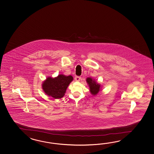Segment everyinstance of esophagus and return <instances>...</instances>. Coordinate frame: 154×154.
<instances>
[{"mask_svg": "<svg viewBox=\"0 0 154 154\" xmlns=\"http://www.w3.org/2000/svg\"><path fill=\"white\" fill-rule=\"evenodd\" d=\"M75 79L76 81L79 82L81 79V77L80 76H76L75 77Z\"/></svg>", "mask_w": 154, "mask_h": 154, "instance_id": "obj_1", "label": "esophagus"}]
</instances>
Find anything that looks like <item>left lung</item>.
<instances>
[{"instance_id":"left-lung-1","label":"left lung","mask_w":154,"mask_h":154,"mask_svg":"<svg viewBox=\"0 0 154 154\" xmlns=\"http://www.w3.org/2000/svg\"><path fill=\"white\" fill-rule=\"evenodd\" d=\"M86 82L90 87L91 94L93 95L97 94L100 90V85L97 84L96 82H95L94 80H92L91 78H88L86 79Z\"/></svg>"}]
</instances>
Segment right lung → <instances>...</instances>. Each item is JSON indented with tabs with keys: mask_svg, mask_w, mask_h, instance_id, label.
I'll list each match as a JSON object with an SVG mask.
<instances>
[{
	"mask_svg": "<svg viewBox=\"0 0 154 154\" xmlns=\"http://www.w3.org/2000/svg\"><path fill=\"white\" fill-rule=\"evenodd\" d=\"M73 80L72 76L60 74L55 78H47L43 82L42 88L47 95L58 99L64 96L69 84Z\"/></svg>",
	"mask_w": 154,
	"mask_h": 154,
	"instance_id": "1",
	"label": "right lung"
}]
</instances>
